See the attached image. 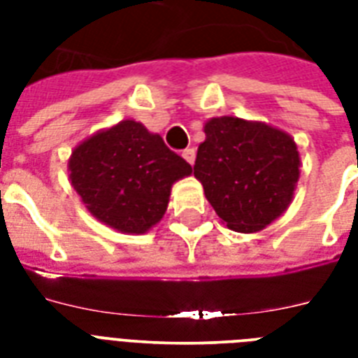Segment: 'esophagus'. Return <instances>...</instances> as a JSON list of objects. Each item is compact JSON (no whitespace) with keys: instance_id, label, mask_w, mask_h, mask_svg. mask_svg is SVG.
<instances>
[{"instance_id":"34e87169","label":"esophagus","mask_w":358,"mask_h":358,"mask_svg":"<svg viewBox=\"0 0 358 358\" xmlns=\"http://www.w3.org/2000/svg\"><path fill=\"white\" fill-rule=\"evenodd\" d=\"M182 156H184V159L189 165H193L195 163V148H185L184 152H182Z\"/></svg>"}]
</instances>
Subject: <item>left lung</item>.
<instances>
[{"mask_svg":"<svg viewBox=\"0 0 358 358\" xmlns=\"http://www.w3.org/2000/svg\"><path fill=\"white\" fill-rule=\"evenodd\" d=\"M204 134L193 169L208 202L230 230L260 232L294 199L301 167L294 137L229 115L208 120Z\"/></svg>","mask_w":358,"mask_h":358,"instance_id":"8db88e82","label":"left lung"}]
</instances>
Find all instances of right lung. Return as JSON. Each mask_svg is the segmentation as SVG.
I'll use <instances>...</instances> for the list:
<instances>
[{"mask_svg": "<svg viewBox=\"0 0 358 358\" xmlns=\"http://www.w3.org/2000/svg\"><path fill=\"white\" fill-rule=\"evenodd\" d=\"M69 176L92 217L122 234H145L163 219L171 189L193 173L162 135L134 119L98 129L69 157Z\"/></svg>", "mask_w": 358, "mask_h": 358, "instance_id": "obj_1", "label": "right lung"}]
</instances>
